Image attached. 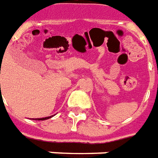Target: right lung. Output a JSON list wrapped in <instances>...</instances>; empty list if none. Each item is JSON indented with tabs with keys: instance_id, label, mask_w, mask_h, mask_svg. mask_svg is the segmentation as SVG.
Returning a JSON list of instances; mask_svg holds the SVG:
<instances>
[{
	"instance_id": "obj_1",
	"label": "right lung",
	"mask_w": 158,
	"mask_h": 158,
	"mask_svg": "<svg viewBox=\"0 0 158 158\" xmlns=\"http://www.w3.org/2000/svg\"><path fill=\"white\" fill-rule=\"evenodd\" d=\"M53 116V115H52ZM52 116H48V117H45V118H33V119H35V120H44V119H48V118H52Z\"/></svg>"
}]
</instances>
